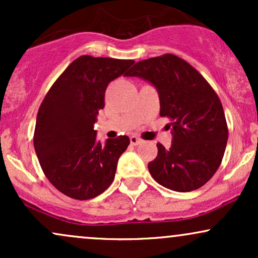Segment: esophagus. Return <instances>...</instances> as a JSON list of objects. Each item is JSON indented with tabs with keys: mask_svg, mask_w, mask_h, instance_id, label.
I'll list each match as a JSON object with an SVG mask.
<instances>
[{
	"mask_svg": "<svg viewBox=\"0 0 258 258\" xmlns=\"http://www.w3.org/2000/svg\"><path fill=\"white\" fill-rule=\"evenodd\" d=\"M130 142H131L132 146H138V144H141L143 142V139L137 137V136H131L130 137Z\"/></svg>",
	"mask_w": 258,
	"mask_h": 258,
	"instance_id": "34e87169",
	"label": "esophagus"
}]
</instances>
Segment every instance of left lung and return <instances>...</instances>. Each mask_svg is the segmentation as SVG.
Returning <instances> with one entry per match:
<instances>
[{
  "label": "left lung",
  "mask_w": 258,
  "mask_h": 258,
  "mask_svg": "<svg viewBox=\"0 0 258 258\" xmlns=\"http://www.w3.org/2000/svg\"><path fill=\"white\" fill-rule=\"evenodd\" d=\"M126 76H138L155 86L160 116L172 121L171 148L156 144L158 155L148 164L153 178L174 191L199 189L220 167L228 141L217 93L188 61L171 53L138 61Z\"/></svg>",
  "instance_id": "8db88e82"
}]
</instances>
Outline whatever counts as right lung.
<instances>
[{
    "mask_svg": "<svg viewBox=\"0 0 258 258\" xmlns=\"http://www.w3.org/2000/svg\"><path fill=\"white\" fill-rule=\"evenodd\" d=\"M135 60L81 55L64 70L41 103L34 133L43 173L60 193L76 200L98 197L114 180L117 161L130 144L127 136L96 141L94 122L104 108L112 80Z\"/></svg>",
    "mask_w": 258,
    "mask_h": 258,
    "instance_id": "1",
    "label": "right lung"
}]
</instances>
